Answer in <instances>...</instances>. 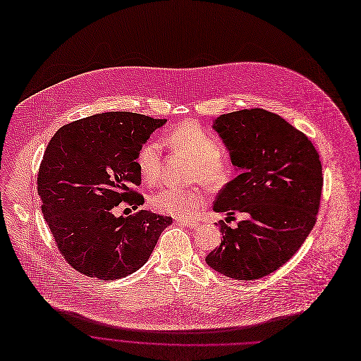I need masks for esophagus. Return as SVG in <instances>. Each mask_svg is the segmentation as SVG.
<instances>
[{
    "mask_svg": "<svg viewBox=\"0 0 361 361\" xmlns=\"http://www.w3.org/2000/svg\"><path fill=\"white\" fill-rule=\"evenodd\" d=\"M178 223L183 224V226H185V227H188V228H197V227L200 226L199 221H190V220H188V221H187V220H185V221H184V220H178Z\"/></svg>",
    "mask_w": 361,
    "mask_h": 361,
    "instance_id": "esophagus-1",
    "label": "esophagus"
}]
</instances>
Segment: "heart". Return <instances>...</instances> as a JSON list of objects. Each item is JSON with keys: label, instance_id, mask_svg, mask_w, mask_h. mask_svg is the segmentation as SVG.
<instances>
[{"label": "heart", "instance_id": "b5f03b06", "mask_svg": "<svg viewBox=\"0 0 361 361\" xmlns=\"http://www.w3.org/2000/svg\"><path fill=\"white\" fill-rule=\"evenodd\" d=\"M169 142L176 152L194 161L192 180L212 188H220L231 181L236 169L235 154L231 148L219 145V140L200 123L194 121L178 123L169 134ZM137 164L141 178L147 184L157 183L161 174L159 145L155 141L145 142ZM149 203L161 214L187 220L206 204V194L202 188L167 187L155 192Z\"/></svg>", "mask_w": 361, "mask_h": 361}]
</instances>
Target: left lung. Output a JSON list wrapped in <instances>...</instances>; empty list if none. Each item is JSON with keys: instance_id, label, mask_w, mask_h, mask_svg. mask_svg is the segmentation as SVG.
Returning <instances> with one entry per match:
<instances>
[{"instance_id": "left-lung-1", "label": "left lung", "mask_w": 361, "mask_h": 361, "mask_svg": "<svg viewBox=\"0 0 361 361\" xmlns=\"http://www.w3.org/2000/svg\"><path fill=\"white\" fill-rule=\"evenodd\" d=\"M213 128L242 170L220 190L213 209L247 217L235 228L219 221L223 240L206 262L228 278H264L297 253L317 221L319 155L300 129L260 108L220 115Z\"/></svg>"}]
</instances>
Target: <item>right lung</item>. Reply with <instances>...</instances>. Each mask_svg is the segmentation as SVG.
<instances>
[{"mask_svg": "<svg viewBox=\"0 0 361 361\" xmlns=\"http://www.w3.org/2000/svg\"><path fill=\"white\" fill-rule=\"evenodd\" d=\"M164 123L134 112H105L63 125L50 140L37 192L60 255L78 272L101 281L130 275L173 223L148 210L114 214L119 203L133 209L144 204L137 158Z\"/></svg>", "mask_w": 361, "mask_h": 361, "instance_id": "right-lung-1", "label": "right lung"}]
</instances>
